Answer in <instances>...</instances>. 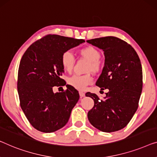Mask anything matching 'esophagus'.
<instances>
[{
	"label": "esophagus",
	"mask_w": 157,
	"mask_h": 157,
	"mask_svg": "<svg viewBox=\"0 0 157 157\" xmlns=\"http://www.w3.org/2000/svg\"><path fill=\"white\" fill-rule=\"evenodd\" d=\"M79 95H80L81 98H82L85 96V94H84V93L82 91H79Z\"/></svg>",
	"instance_id": "34e87169"
}]
</instances>
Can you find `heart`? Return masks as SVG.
Here are the masks:
<instances>
[{
	"mask_svg": "<svg viewBox=\"0 0 157 157\" xmlns=\"http://www.w3.org/2000/svg\"><path fill=\"white\" fill-rule=\"evenodd\" d=\"M79 54L83 58L89 61L87 67L88 72H94L96 74L102 69V62L100 60L101 52L93 46L83 47L79 51ZM61 63L65 71L71 72L73 70L75 63V59L70 51L63 52L61 56ZM93 76L90 74L86 75H74L68 78L67 82L72 87L78 90H84L86 86L92 83Z\"/></svg>",
	"mask_w": 157,
	"mask_h": 157,
	"instance_id": "1",
	"label": "heart"
}]
</instances>
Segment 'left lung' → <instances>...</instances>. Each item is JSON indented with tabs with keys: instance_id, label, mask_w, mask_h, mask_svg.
Listing matches in <instances>:
<instances>
[{
	"instance_id": "1",
	"label": "left lung",
	"mask_w": 157,
	"mask_h": 157,
	"mask_svg": "<svg viewBox=\"0 0 157 157\" xmlns=\"http://www.w3.org/2000/svg\"><path fill=\"white\" fill-rule=\"evenodd\" d=\"M103 49L105 65L96 86L108 89L104 100L88 92L94 101L88 111L90 124L105 132L118 131L127 126L138 108L142 90V69L137 52L130 44L109 36L86 41Z\"/></svg>"
}]
</instances>
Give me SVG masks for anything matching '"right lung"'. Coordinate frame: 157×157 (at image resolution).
<instances>
[{"mask_svg":"<svg viewBox=\"0 0 157 157\" xmlns=\"http://www.w3.org/2000/svg\"><path fill=\"white\" fill-rule=\"evenodd\" d=\"M85 42L56 35H48L32 44L20 60L17 92L20 107L33 128L53 132L69 120L79 99L78 90L66 85L65 92L54 94L53 87L66 85L62 78L63 52Z\"/></svg>","mask_w":157,"mask_h":157,"instance_id":"add662e5","label":"right lung"}]
</instances>
